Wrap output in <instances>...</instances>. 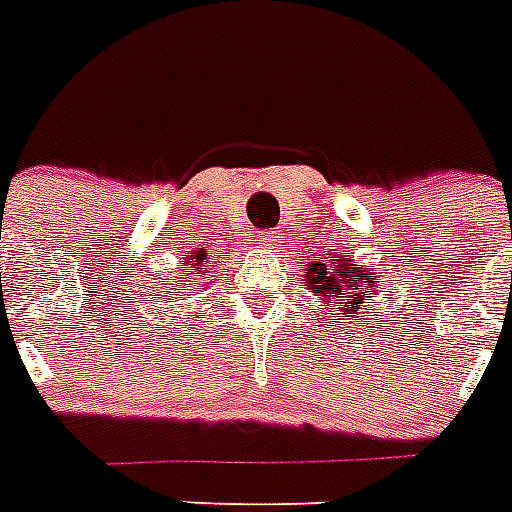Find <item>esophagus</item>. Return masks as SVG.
<instances>
[{"mask_svg":"<svg viewBox=\"0 0 512 512\" xmlns=\"http://www.w3.org/2000/svg\"><path fill=\"white\" fill-rule=\"evenodd\" d=\"M273 242H275L273 231H257V239H255L257 247H270Z\"/></svg>","mask_w":512,"mask_h":512,"instance_id":"34e87169","label":"esophagus"}]
</instances>
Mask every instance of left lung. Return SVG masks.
I'll return each instance as SVG.
<instances>
[{
	"instance_id": "1",
	"label": "left lung",
	"mask_w": 512,
	"mask_h": 512,
	"mask_svg": "<svg viewBox=\"0 0 512 512\" xmlns=\"http://www.w3.org/2000/svg\"><path fill=\"white\" fill-rule=\"evenodd\" d=\"M306 288L319 299V306H337L342 314L358 317L366 311L368 317L379 309L381 275L373 265H358L350 252L332 255V260L322 257L306 265Z\"/></svg>"
}]
</instances>
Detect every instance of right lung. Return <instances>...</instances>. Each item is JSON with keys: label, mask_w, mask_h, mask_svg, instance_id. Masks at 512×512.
Here are the masks:
<instances>
[{"label": "right lung", "mask_w": 512, "mask_h": 512, "mask_svg": "<svg viewBox=\"0 0 512 512\" xmlns=\"http://www.w3.org/2000/svg\"><path fill=\"white\" fill-rule=\"evenodd\" d=\"M213 283H216V262L203 247H195L180 257V265L172 270V275L159 278V291H154L151 296L154 301H159V311L164 309V304L170 314L175 309H182V317L190 322V319L206 317L201 314V304L206 301V291H211ZM164 292L168 293L167 297L163 296Z\"/></svg>", "instance_id": "add662e5"}]
</instances>
